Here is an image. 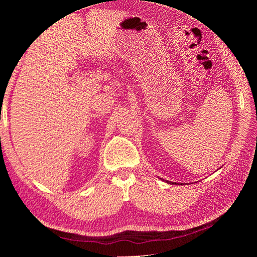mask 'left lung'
<instances>
[{"label": "left lung", "mask_w": 257, "mask_h": 257, "mask_svg": "<svg viewBox=\"0 0 257 257\" xmlns=\"http://www.w3.org/2000/svg\"><path fill=\"white\" fill-rule=\"evenodd\" d=\"M166 182H167V183H173V184H174V182H169V181H166ZM175 184H177V183H175Z\"/></svg>", "instance_id": "obj_1"}]
</instances>
